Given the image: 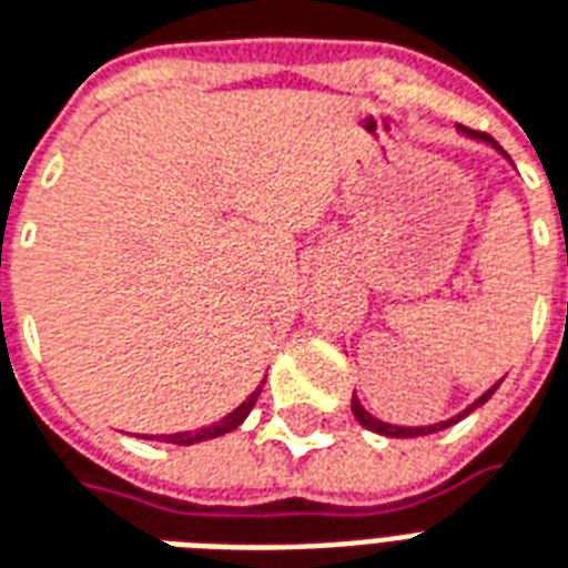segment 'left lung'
<instances>
[{
    "instance_id": "1",
    "label": "left lung",
    "mask_w": 568,
    "mask_h": 568,
    "mask_svg": "<svg viewBox=\"0 0 568 568\" xmlns=\"http://www.w3.org/2000/svg\"><path fill=\"white\" fill-rule=\"evenodd\" d=\"M469 134H473V138H476V132H469ZM485 141H490V144H494V146H497V150H499V144H497V141H494V138H490V134H485ZM494 390H497V385H494V388L487 390V394H481V397H478V400L473 403V406H469V409H464V413L457 415V418H448V422L430 424V427H397V424H385V422H379V418H373V415H369L367 409H364V406H361L358 397H352V413H355V418H358V422L364 424V427H367V430H373V434L394 436V439H409V436H427V434H436V430H445V427H452V424L460 422V418H464V415L473 413V409H476V406H481V403H485V400H490V394H494Z\"/></svg>"
}]
</instances>
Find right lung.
I'll return each mask as SVG.
<instances>
[{"instance_id":"add662e5","label":"right lung","mask_w":568,"mask_h":568,"mask_svg":"<svg viewBox=\"0 0 568 568\" xmlns=\"http://www.w3.org/2000/svg\"><path fill=\"white\" fill-rule=\"evenodd\" d=\"M264 385V382H262ZM262 385L258 388L252 390L250 397L234 409V413H229L222 422L216 424H210V427H201V430H186V434H174V436H162L165 443H174V445H192V443H201V439H213V436H222V434H229V430H234V427H241L243 418L252 413V406H255V400H258V394H262Z\"/></svg>"}]
</instances>
